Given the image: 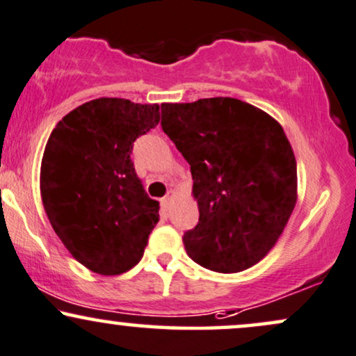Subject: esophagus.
Returning <instances> with one entry per match:
<instances>
[{
	"label": "esophagus",
	"mask_w": 356,
	"mask_h": 356,
	"mask_svg": "<svg viewBox=\"0 0 356 356\" xmlns=\"http://www.w3.org/2000/svg\"><path fill=\"white\" fill-rule=\"evenodd\" d=\"M175 197V192L174 191H170L169 194H167L164 199H162V207H164V211H169V205H170V202H172V199Z\"/></svg>",
	"instance_id": "1"
}]
</instances>
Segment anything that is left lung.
Listing matches in <instances>:
<instances>
[{
  "instance_id": "1",
  "label": "left lung",
  "mask_w": 356,
  "mask_h": 356,
  "mask_svg": "<svg viewBox=\"0 0 356 356\" xmlns=\"http://www.w3.org/2000/svg\"><path fill=\"white\" fill-rule=\"evenodd\" d=\"M162 131L189 162L199 224L184 234L194 262L237 273L275 245L297 204V161L270 114L234 97L164 102Z\"/></svg>"
}]
</instances>
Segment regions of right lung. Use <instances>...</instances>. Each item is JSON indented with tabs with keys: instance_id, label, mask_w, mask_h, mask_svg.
Wrapping results in <instances>:
<instances>
[{
	"instance_id": "1",
	"label": "right lung",
	"mask_w": 356,
	"mask_h": 356,
	"mask_svg": "<svg viewBox=\"0 0 356 356\" xmlns=\"http://www.w3.org/2000/svg\"><path fill=\"white\" fill-rule=\"evenodd\" d=\"M159 121V104L99 97L51 132L41 161L42 205L64 247L89 270L119 275L143 259L159 202L145 194L131 151Z\"/></svg>"
}]
</instances>
